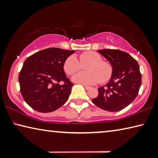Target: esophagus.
<instances>
[{
  "instance_id": "34e87169",
  "label": "esophagus",
  "mask_w": 158,
  "mask_h": 158,
  "mask_svg": "<svg viewBox=\"0 0 158 158\" xmlns=\"http://www.w3.org/2000/svg\"><path fill=\"white\" fill-rule=\"evenodd\" d=\"M84 88H85V89L86 90H90V89H91V87L88 86V85H84Z\"/></svg>"
}]
</instances>
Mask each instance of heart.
<instances>
[{
    "instance_id": "1",
    "label": "heart",
    "mask_w": 158,
    "mask_h": 158,
    "mask_svg": "<svg viewBox=\"0 0 158 158\" xmlns=\"http://www.w3.org/2000/svg\"><path fill=\"white\" fill-rule=\"evenodd\" d=\"M81 64L89 63L84 67L86 72H81L73 77V81L85 85H93L98 82L105 83L112 76L113 68L106 61L102 60L101 56L93 51L82 53L79 61L74 56H69L64 61L63 69L68 75H72L81 68Z\"/></svg>"
}]
</instances>
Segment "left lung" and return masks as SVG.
<instances>
[{"mask_svg": "<svg viewBox=\"0 0 158 158\" xmlns=\"http://www.w3.org/2000/svg\"><path fill=\"white\" fill-rule=\"evenodd\" d=\"M98 52L110 62L113 73L107 84L98 88V97L92 102L103 110L119 111L138 95L141 84L139 66L135 58L123 51L104 49Z\"/></svg>", "mask_w": 158, "mask_h": 158, "instance_id": "left-lung-1", "label": "left lung"}]
</instances>
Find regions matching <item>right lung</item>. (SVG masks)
<instances>
[{"mask_svg": "<svg viewBox=\"0 0 158 158\" xmlns=\"http://www.w3.org/2000/svg\"><path fill=\"white\" fill-rule=\"evenodd\" d=\"M73 50L49 48L31 55L21 68L19 82L23 100L42 113L56 110L68 100L73 84L67 78L64 61ZM63 81L60 85L59 82Z\"/></svg>", "mask_w": 158, "mask_h": 158, "instance_id": "add662e5", "label": "right lung"}]
</instances>
